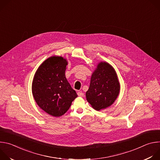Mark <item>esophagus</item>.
Returning <instances> with one entry per match:
<instances>
[{"instance_id":"obj_1","label":"esophagus","mask_w":160,"mask_h":160,"mask_svg":"<svg viewBox=\"0 0 160 160\" xmlns=\"http://www.w3.org/2000/svg\"><path fill=\"white\" fill-rule=\"evenodd\" d=\"M77 94H78V96H80V97H82V96H83V95H84V94H83L82 92H81V91H80V92H78Z\"/></svg>"}]
</instances>
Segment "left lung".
I'll list each match as a JSON object with an SVG mask.
<instances>
[{"instance_id": "left-lung-1", "label": "left lung", "mask_w": 160, "mask_h": 160, "mask_svg": "<svg viewBox=\"0 0 160 160\" xmlns=\"http://www.w3.org/2000/svg\"><path fill=\"white\" fill-rule=\"evenodd\" d=\"M120 89L115 69L106 62H100L91 76L85 96L92 107L99 111L113 104L119 95Z\"/></svg>"}]
</instances>
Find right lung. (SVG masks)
I'll return each instance as SVG.
<instances>
[{
  "instance_id": "obj_1",
  "label": "right lung",
  "mask_w": 160,
  "mask_h": 160,
  "mask_svg": "<svg viewBox=\"0 0 160 160\" xmlns=\"http://www.w3.org/2000/svg\"><path fill=\"white\" fill-rule=\"evenodd\" d=\"M68 62L51 56L38 67L32 82V94L38 106L49 115L59 117L69 109L78 96L65 77Z\"/></svg>"
}]
</instances>
